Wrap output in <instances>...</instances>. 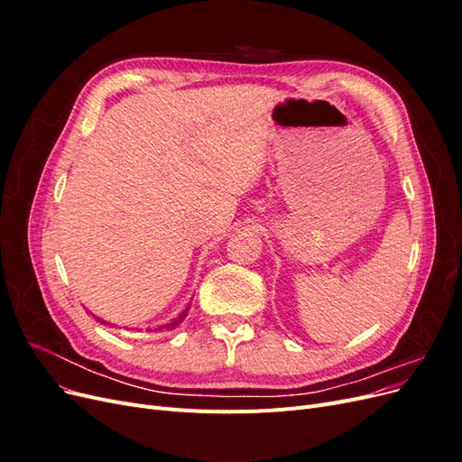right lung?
<instances>
[{
	"mask_svg": "<svg viewBox=\"0 0 462 462\" xmlns=\"http://www.w3.org/2000/svg\"><path fill=\"white\" fill-rule=\"evenodd\" d=\"M189 310H190V309H189V306H187V309H185V310H183V312H180V314H179V316H177V318H173V319H171V321H167V324H165V326H162V328H160V329H173V328H177V326H179V324H183V319H185V318H187V314H189ZM96 319H97V321H100V324H106V321H102V319H100V318H96ZM106 326H107V324H106Z\"/></svg>",
	"mask_w": 462,
	"mask_h": 462,
	"instance_id": "obj_1",
	"label": "right lung"
}]
</instances>
